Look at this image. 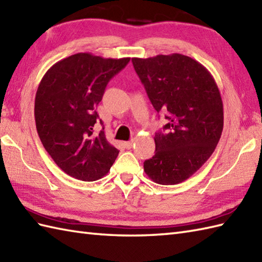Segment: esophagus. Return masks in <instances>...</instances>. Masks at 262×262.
Instances as JSON below:
<instances>
[{
  "label": "esophagus",
  "instance_id": "obj_1",
  "mask_svg": "<svg viewBox=\"0 0 262 262\" xmlns=\"http://www.w3.org/2000/svg\"><path fill=\"white\" fill-rule=\"evenodd\" d=\"M124 145H125V147H126V148L129 149V148H132V147H133V145H134V141L125 142V143H124Z\"/></svg>",
  "mask_w": 262,
  "mask_h": 262
}]
</instances>
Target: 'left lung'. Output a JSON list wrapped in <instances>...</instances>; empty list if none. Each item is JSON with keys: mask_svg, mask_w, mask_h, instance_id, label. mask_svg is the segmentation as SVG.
<instances>
[{"mask_svg": "<svg viewBox=\"0 0 262 262\" xmlns=\"http://www.w3.org/2000/svg\"><path fill=\"white\" fill-rule=\"evenodd\" d=\"M157 113H165L164 132L155 134V154L144 171L159 185L190 178L213 154L224 124L223 101L214 77L181 54L132 58Z\"/></svg>", "mask_w": 262, "mask_h": 262, "instance_id": "8db88e82", "label": "left lung"}]
</instances>
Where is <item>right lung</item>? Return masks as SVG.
<instances>
[{
    "mask_svg": "<svg viewBox=\"0 0 262 262\" xmlns=\"http://www.w3.org/2000/svg\"><path fill=\"white\" fill-rule=\"evenodd\" d=\"M129 59L74 54L54 64L39 83L35 99L38 135L66 174L96 181L108 173L118 157L104 132L94 136L93 127L105 86Z\"/></svg>",
    "mask_w": 262,
    "mask_h": 262,
    "instance_id": "obj_1",
    "label": "right lung"
}]
</instances>
